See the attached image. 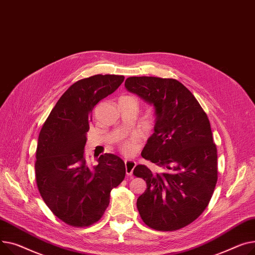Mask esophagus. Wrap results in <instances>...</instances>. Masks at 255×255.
Wrapping results in <instances>:
<instances>
[{
  "mask_svg": "<svg viewBox=\"0 0 255 255\" xmlns=\"http://www.w3.org/2000/svg\"><path fill=\"white\" fill-rule=\"evenodd\" d=\"M125 164H126V172H127V175H128V176H131V175H132V171H133L134 167H136V161L127 159V160L125 161Z\"/></svg>",
  "mask_w": 255,
  "mask_h": 255,
  "instance_id": "34e87169",
  "label": "esophagus"
}]
</instances>
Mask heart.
I'll list each match as a JSON object with an SVG mask.
<instances>
[{"label": "heart", "instance_id": "obj_1", "mask_svg": "<svg viewBox=\"0 0 255 255\" xmlns=\"http://www.w3.org/2000/svg\"><path fill=\"white\" fill-rule=\"evenodd\" d=\"M128 98H131V97H128ZM137 148V138L136 137H131L129 139H127L125 141H123L119 145V149L121 151L126 154V155H130Z\"/></svg>", "mask_w": 255, "mask_h": 255}]
</instances>
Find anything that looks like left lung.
Returning a JSON list of instances; mask_svg holds the SVG:
<instances>
[{
	"mask_svg": "<svg viewBox=\"0 0 255 255\" xmlns=\"http://www.w3.org/2000/svg\"><path fill=\"white\" fill-rule=\"evenodd\" d=\"M125 86L154 106V132L141 155L162 169L153 172L144 164L133 169L147 184L137 200L138 211L153 230H180L204 212L217 183L210 122L197 99L176 79L128 77Z\"/></svg>",
	"mask_w": 255,
	"mask_h": 255,
	"instance_id": "1",
	"label": "left lung"
}]
</instances>
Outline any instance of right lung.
Returning a JSON list of instances; mask_svg holds the SVG:
<instances>
[{"label": "right lung", "mask_w": 255, "mask_h": 255, "mask_svg": "<svg viewBox=\"0 0 255 255\" xmlns=\"http://www.w3.org/2000/svg\"><path fill=\"white\" fill-rule=\"evenodd\" d=\"M122 75H95L72 84L45 121L38 139L35 173L39 192L65 223L86 228L99 221L111 190L126 176L124 160L105 153L89 167L84 158L86 132L96 105L114 93Z\"/></svg>", "instance_id": "right-lung-1"}]
</instances>
